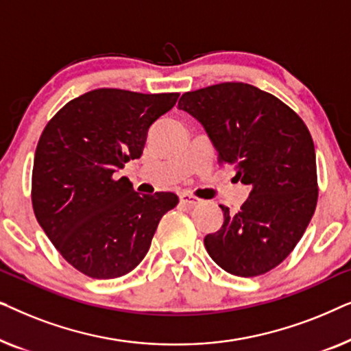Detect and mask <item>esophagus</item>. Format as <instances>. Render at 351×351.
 Masks as SVG:
<instances>
[{"label":"esophagus","instance_id":"obj_1","mask_svg":"<svg viewBox=\"0 0 351 351\" xmlns=\"http://www.w3.org/2000/svg\"><path fill=\"white\" fill-rule=\"evenodd\" d=\"M180 203H184L186 206H198L203 203V199L196 198V196H191L189 193H182L180 195Z\"/></svg>","mask_w":351,"mask_h":351}]
</instances>
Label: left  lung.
<instances>
[{
  "instance_id": "1",
  "label": "left lung",
  "mask_w": 351,
  "mask_h": 351,
  "mask_svg": "<svg viewBox=\"0 0 351 351\" xmlns=\"http://www.w3.org/2000/svg\"><path fill=\"white\" fill-rule=\"evenodd\" d=\"M203 124L220 165L251 186L238 213L204 237L210 258L232 275L251 278L273 270L305 233L318 201L316 155L308 128L294 110L256 86L220 83L179 100Z\"/></svg>"
}]
</instances>
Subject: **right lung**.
Here are the masks:
<instances>
[{
    "instance_id": "obj_1",
    "label": "right lung",
    "mask_w": 351,
    "mask_h": 351,
    "mask_svg": "<svg viewBox=\"0 0 351 351\" xmlns=\"http://www.w3.org/2000/svg\"><path fill=\"white\" fill-rule=\"evenodd\" d=\"M177 99L179 93L94 89L46 124L33 161V210L60 256L86 276L132 271L162 215L179 203L171 191L138 195L128 177H114L141 158L148 129Z\"/></svg>"
}]
</instances>
